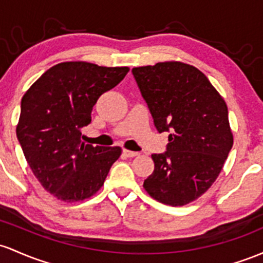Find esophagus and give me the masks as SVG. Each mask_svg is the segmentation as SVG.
<instances>
[{
    "mask_svg": "<svg viewBox=\"0 0 263 263\" xmlns=\"http://www.w3.org/2000/svg\"><path fill=\"white\" fill-rule=\"evenodd\" d=\"M123 154H125L127 157H136L140 154L138 152H134V151H129V149H123Z\"/></svg>",
    "mask_w": 263,
    "mask_h": 263,
    "instance_id": "34e87169",
    "label": "esophagus"
}]
</instances>
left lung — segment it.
<instances>
[{
  "instance_id": "8db88e82",
  "label": "left lung",
  "mask_w": 263,
  "mask_h": 263,
  "mask_svg": "<svg viewBox=\"0 0 263 263\" xmlns=\"http://www.w3.org/2000/svg\"><path fill=\"white\" fill-rule=\"evenodd\" d=\"M167 151L151 156L155 170L143 189L168 206L201 197L220 175L233 145L223 97L204 73L187 63L158 62L132 68Z\"/></svg>"
}]
</instances>
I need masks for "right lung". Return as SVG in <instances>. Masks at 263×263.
<instances>
[{
	"label": "right lung",
	"instance_id": "add662e5",
	"mask_svg": "<svg viewBox=\"0 0 263 263\" xmlns=\"http://www.w3.org/2000/svg\"><path fill=\"white\" fill-rule=\"evenodd\" d=\"M128 71L85 61L61 62L22 97L17 138L33 175L57 200L72 203L96 195L122 154L118 146L85 145L81 128L91 122L101 95Z\"/></svg>",
	"mask_w": 263,
	"mask_h": 263
}]
</instances>
